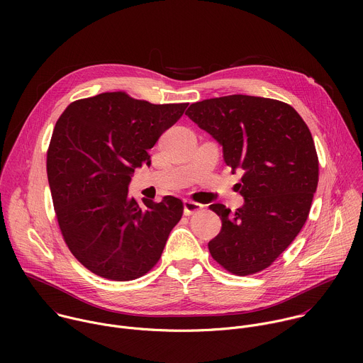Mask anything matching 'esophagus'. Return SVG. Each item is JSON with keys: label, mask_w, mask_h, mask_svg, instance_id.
Masks as SVG:
<instances>
[{"label": "esophagus", "mask_w": 363, "mask_h": 363, "mask_svg": "<svg viewBox=\"0 0 363 363\" xmlns=\"http://www.w3.org/2000/svg\"><path fill=\"white\" fill-rule=\"evenodd\" d=\"M202 210V205L198 203V202H194L191 199H184V214L185 216H191L196 211Z\"/></svg>", "instance_id": "1"}]
</instances>
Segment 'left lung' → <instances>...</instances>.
<instances>
[{
    "label": "left lung",
    "instance_id": "8db88e82",
    "mask_svg": "<svg viewBox=\"0 0 363 363\" xmlns=\"http://www.w3.org/2000/svg\"><path fill=\"white\" fill-rule=\"evenodd\" d=\"M185 115L221 146L244 203H223L220 234L208 242L214 260L237 276L267 269L304 225L319 181V161L307 125L287 103L231 94L192 103Z\"/></svg>",
    "mask_w": 363,
    "mask_h": 363
}]
</instances>
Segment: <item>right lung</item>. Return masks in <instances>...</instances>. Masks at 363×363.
<instances>
[{
	"label": "right lung",
	"instance_id": "right-lung-1",
	"mask_svg": "<svg viewBox=\"0 0 363 363\" xmlns=\"http://www.w3.org/2000/svg\"><path fill=\"white\" fill-rule=\"evenodd\" d=\"M188 103L152 105L123 91L76 100L59 118L47 152V178L63 238L91 273L115 281L146 274L158 263L182 217L179 198L129 195L147 150Z\"/></svg>",
	"mask_w": 363,
	"mask_h": 363
}]
</instances>
